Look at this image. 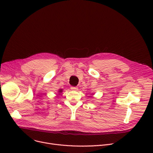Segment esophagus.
I'll list each match as a JSON object with an SVG mask.
<instances>
[{
  "instance_id": "1",
  "label": "esophagus",
  "mask_w": 153,
  "mask_h": 153,
  "mask_svg": "<svg viewBox=\"0 0 153 153\" xmlns=\"http://www.w3.org/2000/svg\"><path fill=\"white\" fill-rule=\"evenodd\" d=\"M71 89L72 91H77L78 90V88L77 87H71Z\"/></svg>"
}]
</instances>
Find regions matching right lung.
Masks as SVG:
<instances>
[{"instance_id": "right-lung-1", "label": "right lung", "mask_w": 153, "mask_h": 153, "mask_svg": "<svg viewBox=\"0 0 153 153\" xmlns=\"http://www.w3.org/2000/svg\"><path fill=\"white\" fill-rule=\"evenodd\" d=\"M62 91H63V89H59V91H58V93H59V94H60L61 93H62Z\"/></svg>"}]
</instances>
